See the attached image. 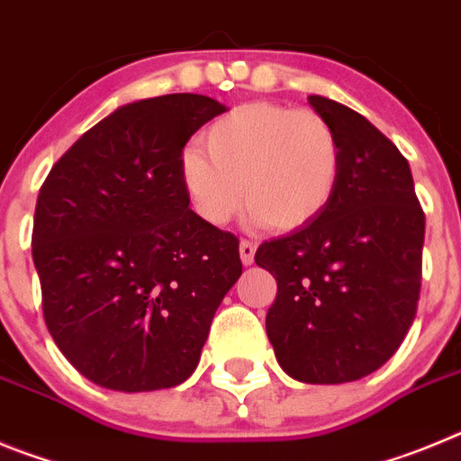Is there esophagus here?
Segmentation results:
<instances>
[{"label":"esophagus","mask_w":461,"mask_h":461,"mask_svg":"<svg viewBox=\"0 0 461 461\" xmlns=\"http://www.w3.org/2000/svg\"><path fill=\"white\" fill-rule=\"evenodd\" d=\"M254 256H256L254 244L242 240V242H240V260H242L244 266H251V263H254Z\"/></svg>","instance_id":"obj_1"}]
</instances>
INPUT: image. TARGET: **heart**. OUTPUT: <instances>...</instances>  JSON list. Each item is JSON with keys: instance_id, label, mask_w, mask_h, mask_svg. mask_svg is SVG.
<instances>
[{"instance_id": "1", "label": "heart", "mask_w": 461, "mask_h": 461, "mask_svg": "<svg viewBox=\"0 0 461 461\" xmlns=\"http://www.w3.org/2000/svg\"><path fill=\"white\" fill-rule=\"evenodd\" d=\"M341 177V142L325 117L281 104H244L185 149L180 180L195 214L226 226L249 207L251 223L297 230L330 207Z\"/></svg>"}]
</instances>
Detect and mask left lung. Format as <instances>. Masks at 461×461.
<instances>
[{"mask_svg": "<svg viewBox=\"0 0 461 461\" xmlns=\"http://www.w3.org/2000/svg\"><path fill=\"white\" fill-rule=\"evenodd\" d=\"M341 142L328 210L263 242L256 266L276 279L267 339L295 381L348 383L394 356L418 312L425 214L409 161L360 113L313 94Z\"/></svg>", "mask_w": 461, "mask_h": 461, "instance_id": "1", "label": "left lung"}]
</instances>
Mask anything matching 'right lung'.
Returning <instances> with one entry per match:
<instances>
[{"instance_id": "obj_1", "label": "right lung", "mask_w": 461, "mask_h": 461, "mask_svg": "<svg viewBox=\"0 0 461 461\" xmlns=\"http://www.w3.org/2000/svg\"><path fill=\"white\" fill-rule=\"evenodd\" d=\"M221 113L203 94L122 105L41 186L32 256L43 319L64 357L101 388L185 383L242 275L238 238L203 221L180 180L186 140Z\"/></svg>"}]
</instances>
